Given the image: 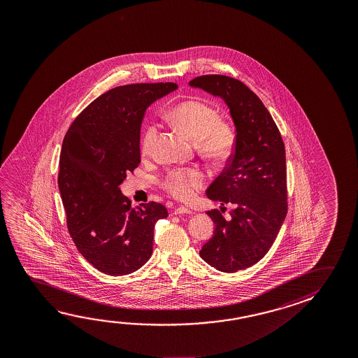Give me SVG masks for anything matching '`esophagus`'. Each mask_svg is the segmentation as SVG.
Here are the masks:
<instances>
[{"instance_id":"1","label":"esophagus","mask_w":358,"mask_h":358,"mask_svg":"<svg viewBox=\"0 0 358 358\" xmlns=\"http://www.w3.org/2000/svg\"><path fill=\"white\" fill-rule=\"evenodd\" d=\"M173 213H175V215H192L194 212L191 211V210H188L187 207H183V206H181V207H177V208H175Z\"/></svg>"}]
</instances>
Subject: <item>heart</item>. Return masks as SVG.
Instances as JSON below:
<instances>
[{"instance_id":"1","label":"heart","mask_w":358,"mask_h":358,"mask_svg":"<svg viewBox=\"0 0 358 358\" xmlns=\"http://www.w3.org/2000/svg\"><path fill=\"white\" fill-rule=\"evenodd\" d=\"M170 120L178 129L199 142L201 152L216 161L229 157L236 143L234 127L220 121L216 108L201 101H186L170 112ZM159 129L155 123L147 126L141 140L142 156L150 157L157 141ZM205 175L197 169L170 172L164 180V187L178 199H189L203 186Z\"/></svg>"}]
</instances>
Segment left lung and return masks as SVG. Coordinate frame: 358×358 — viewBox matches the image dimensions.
<instances>
[{
	"mask_svg": "<svg viewBox=\"0 0 358 358\" xmlns=\"http://www.w3.org/2000/svg\"><path fill=\"white\" fill-rule=\"evenodd\" d=\"M227 106L236 127L235 151L206 194L221 202V211L206 213L215 232L199 256L227 273L257 264L281 229L287 213L286 153L280 131L262 101L245 83L223 75H206L188 83ZM224 204L234 210L226 220Z\"/></svg>",
	"mask_w": 358,
	"mask_h": 358,
	"instance_id": "1",
	"label": "left lung"
}]
</instances>
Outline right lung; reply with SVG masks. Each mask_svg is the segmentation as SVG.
Returning <instances> with one entry per match:
<instances>
[{
  "label": "right lung",
  "instance_id": "right-lung-1",
  "mask_svg": "<svg viewBox=\"0 0 358 358\" xmlns=\"http://www.w3.org/2000/svg\"><path fill=\"white\" fill-rule=\"evenodd\" d=\"M176 83L112 88L83 110L66 134L59 188L77 250L106 275L138 270L152 255L153 229L169 216L157 202L134 207L121 183L141 162L140 137L148 106Z\"/></svg>",
  "mask_w": 358,
  "mask_h": 358
}]
</instances>
